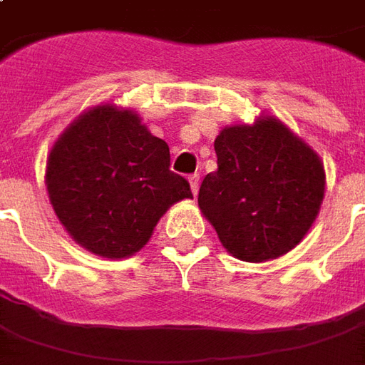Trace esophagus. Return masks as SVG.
Here are the masks:
<instances>
[{
  "instance_id": "esophagus-1",
  "label": "esophagus",
  "mask_w": 365,
  "mask_h": 365,
  "mask_svg": "<svg viewBox=\"0 0 365 365\" xmlns=\"http://www.w3.org/2000/svg\"><path fill=\"white\" fill-rule=\"evenodd\" d=\"M199 174H191L190 175V185H191V191H193V195H197L199 191Z\"/></svg>"
}]
</instances>
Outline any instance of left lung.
Wrapping results in <instances>:
<instances>
[{
  "label": "left lung",
  "mask_w": 365,
  "mask_h": 365,
  "mask_svg": "<svg viewBox=\"0 0 365 365\" xmlns=\"http://www.w3.org/2000/svg\"><path fill=\"white\" fill-rule=\"evenodd\" d=\"M217 172L199 187V209L235 258L268 262L303 240L324 197L317 152L279 119L225 127L215 138Z\"/></svg>",
  "instance_id": "1"
}]
</instances>
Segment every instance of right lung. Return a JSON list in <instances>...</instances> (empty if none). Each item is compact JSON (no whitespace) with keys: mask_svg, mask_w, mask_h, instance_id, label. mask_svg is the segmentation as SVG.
<instances>
[{"mask_svg":"<svg viewBox=\"0 0 365 365\" xmlns=\"http://www.w3.org/2000/svg\"><path fill=\"white\" fill-rule=\"evenodd\" d=\"M54 213L78 245L103 258L138 252L170 207L191 199L170 170L168 144L140 117L97 105L60 135L46 162Z\"/></svg>","mask_w":365,"mask_h":365,"instance_id":"obj_1","label":"right lung"}]
</instances>
